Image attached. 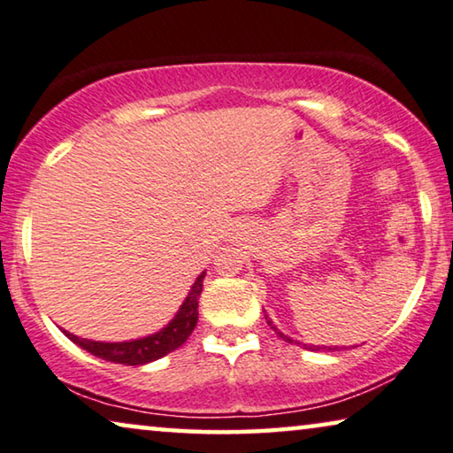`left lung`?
Segmentation results:
<instances>
[{
	"label": "left lung",
	"mask_w": 453,
	"mask_h": 453,
	"mask_svg": "<svg viewBox=\"0 0 453 453\" xmlns=\"http://www.w3.org/2000/svg\"><path fill=\"white\" fill-rule=\"evenodd\" d=\"M266 319H268V317H266ZM268 326H273V321H270V319H268ZM273 329H274V332H276V335H280V337H282V340H285V342H293V340H291V337H287L285 334H280V332H279V329H276L274 326H273ZM329 349H332V348H329Z\"/></svg>",
	"instance_id": "8db88e82"
}]
</instances>
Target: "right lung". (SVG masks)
Segmentation results:
<instances>
[{
  "instance_id": "add662e5",
  "label": "right lung",
  "mask_w": 453,
  "mask_h": 453,
  "mask_svg": "<svg viewBox=\"0 0 453 453\" xmlns=\"http://www.w3.org/2000/svg\"><path fill=\"white\" fill-rule=\"evenodd\" d=\"M203 279H205V273H201L197 276V280H195V285L191 287V291H188L185 303L180 305L177 317H174V319L168 323L162 332L148 335L144 340L104 343V342L83 340V337H77L66 332L65 335L69 337L71 342H75L77 346L87 349V352H91L97 357H104L107 362L126 364V366H140V364L158 360V357L166 356L168 352H173V349H177L179 346H183L187 337L193 334L195 326H197V317H199L197 307H199L201 288H203Z\"/></svg>"
}]
</instances>
